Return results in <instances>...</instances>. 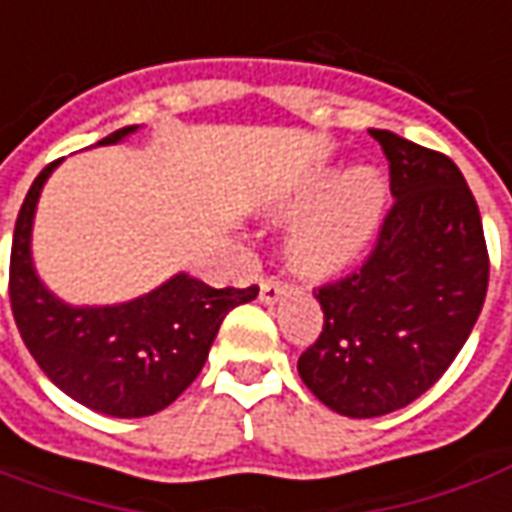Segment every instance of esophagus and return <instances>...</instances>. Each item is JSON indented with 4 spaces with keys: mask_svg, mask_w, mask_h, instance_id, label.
Instances as JSON below:
<instances>
[{
    "mask_svg": "<svg viewBox=\"0 0 512 512\" xmlns=\"http://www.w3.org/2000/svg\"><path fill=\"white\" fill-rule=\"evenodd\" d=\"M283 294L285 285L280 283V280H274V277H266V280L260 283V302H266V305H274Z\"/></svg>",
    "mask_w": 512,
    "mask_h": 512,
    "instance_id": "esophagus-1",
    "label": "esophagus"
}]
</instances>
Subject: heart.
Segmentation results:
<instances>
[{"label":"heart","mask_w":512,"mask_h":512,"mask_svg":"<svg viewBox=\"0 0 512 512\" xmlns=\"http://www.w3.org/2000/svg\"><path fill=\"white\" fill-rule=\"evenodd\" d=\"M389 204L387 176L373 165L316 168L288 198L300 212L288 229V260L302 274H333L350 266L373 243Z\"/></svg>","instance_id":"obj_1"}]
</instances>
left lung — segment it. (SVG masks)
I'll return each instance as SVG.
<instances>
[{"label": "left lung", "mask_w": 512, "mask_h": 512, "mask_svg": "<svg viewBox=\"0 0 512 512\" xmlns=\"http://www.w3.org/2000/svg\"><path fill=\"white\" fill-rule=\"evenodd\" d=\"M389 159V210L370 260L319 288L322 333L297 361L305 387L344 417L420 398L457 358L488 294L482 218L448 156L370 131Z\"/></svg>", "instance_id": "1"}]
</instances>
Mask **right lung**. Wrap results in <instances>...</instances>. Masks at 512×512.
I'll return each mask as SVG.
<instances>
[{
  "label": "right lung",
  "mask_w": 512,
  "mask_h": 512,
  "mask_svg": "<svg viewBox=\"0 0 512 512\" xmlns=\"http://www.w3.org/2000/svg\"><path fill=\"white\" fill-rule=\"evenodd\" d=\"M139 125H125L100 145H117ZM58 162L36 176L24 198L10 249V308L36 364L55 387L86 409L111 417L162 412L196 381L224 316L257 297L252 288H212L173 274L154 291L117 305H72L55 297L33 260V221Z\"/></svg>",
  "instance_id": "add662e5"
}]
</instances>
